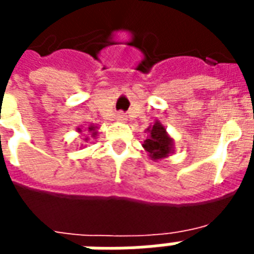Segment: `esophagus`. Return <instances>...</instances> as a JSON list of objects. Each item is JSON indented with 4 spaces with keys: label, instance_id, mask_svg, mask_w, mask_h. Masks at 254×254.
<instances>
[{
    "label": "esophagus",
    "instance_id": "esophagus-1",
    "mask_svg": "<svg viewBox=\"0 0 254 254\" xmlns=\"http://www.w3.org/2000/svg\"><path fill=\"white\" fill-rule=\"evenodd\" d=\"M116 120H117L118 122H125V120H127V116L124 114L122 112L117 113V116H116Z\"/></svg>",
    "mask_w": 254,
    "mask_h": 254
}]
</instances>
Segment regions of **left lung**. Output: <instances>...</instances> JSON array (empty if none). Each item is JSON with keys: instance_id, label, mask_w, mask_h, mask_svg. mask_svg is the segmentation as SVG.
<instances>
[{"instance_id": "8db88e82", "label": "left lung", "mask_w": 254, "mask_h": 254, "mask_svg": "<svg viewBox=\"0 0 254 254\" xmlns=\"http://www.w3.org/2000/svg\"><path fill=\"white\" fill-rule=\"evenodd\" d=\"M149 136L142 144V148L148 152L152 160L159 161L174 153V138L168 134L164 125L159 120L146 129Z\"/></svg>"}]
</instances>
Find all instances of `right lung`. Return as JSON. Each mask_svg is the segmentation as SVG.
Instances as JSON below:
<instances>
[{"instance_id":"right-lung-1","label":"right lung","mask_w":254,"mask_h":254,"mask_svg":"<svg viewBox=\"0 0 254 254\" xmlns=\"http://www.w3.org/2000/svg\"><path fill=\"white\" fill-rule=\"evenodd\" d=\"M97 129H98V127H95V125H90V127H87V130H89V133L91 134V137H93V138L97 136V133H98L97 132ZM76 130H78L79 133H82V129H80V127H76ZM84 141L86 142L89 141V137H86V138H84Z\"/></svg>"}]
</instances>
